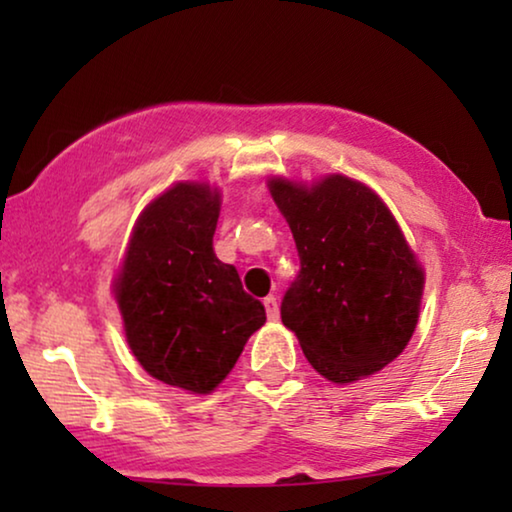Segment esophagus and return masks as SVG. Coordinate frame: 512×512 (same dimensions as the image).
<instances>
[{
  "label": "esophagus",
  "mask_w": 512,
  "mask_h": 512,
  "mask_svg": "<svg viewBox=\"0 0 512 512\" xmlns=\"http://www.w3.org/2000/svg\"><path fill=\"white\" fill-rule=\"evenodd\" d=\"M263 305H265V312H268V319L275 321V319L279 317V305H277V298H275V296H268V298L263 300Z\"/></svg>",
  "instance_id": "34e87169"
}]
</instances>
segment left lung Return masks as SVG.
Instances as JSON below:
<instances>
[{"instance_id": "1", "label": "left lung", "mask_w": 512, "mask_h": 512, "mask_svg": "<svg viewBox=\"0 0 512 512\" xmlns=\"http://www.w3.org/2000/svg\"><path fill=\"white\" fill-rule=\"evenodd\" d=\"M289 223L300 272L282 321L307 361L335 384L356 382L396 359L415 333L424 270L380 195L342 174L314 186L268 181Z\"/></svg>"}]
</instances>
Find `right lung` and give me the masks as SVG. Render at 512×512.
I'll use <instances>...</instances> for the list:
<instances>
[{"instance_id":"obj_1","label":"right lung","mask_w":512,"mask_h":512,"mask_svg":"<svg viewBox=\"0 0 512 512\" xmlns=\"http://www.w3.org/2000/svg\"><path fill=\"white\" fill-rule=\"evenodd\" d=\"M221 195L177 184L144 209L114 282L125 338L156 380L209 394L226 380L265 307L242 289L212 240Z\"/></svg>"}]
</instances>
